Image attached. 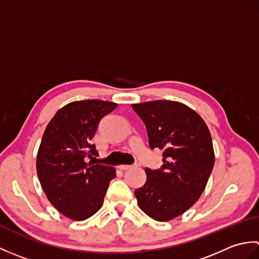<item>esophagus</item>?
Segmentation results:
<instances>
[{"instance_id": "esophagus-1", "label": "esophagus", "mask_w": 259, "mask_h": 259, "mask_svg": "<svg viewBox=\"0 0 259 259\" xmlns=\"http://www.w3.org/2000/svg\"><path fill=\"white\" fill-rule=\"evenodd\" d=\"M134 166H129V164H120L119 166V169L120 170H128L130 168H133Z\"/></svg>"}]
</instances>
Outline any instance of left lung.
<instances>
[{
    "instance_id": "obj_1",
    "label": "left lung",
    "mask_w": 259,
    "mask_h": 259,
    "mask_svg": "<svg viewBox=\"0 0 259 259\" xmlns=\"http://www.w3.org/2000/svg\"><path fill=\"white\" fill-rule=\"evenodd\" d=\"M131 107L144 121L151 149L163 150L161 169L146 168V184L136 189L140 209L157 222H169L195 205L214 163L205 121L186 104L155 100Z\"/></svg>"
}]
</instances>
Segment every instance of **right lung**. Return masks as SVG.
<instances>
[{"instance_id":"1","label":"right lung","mask_w":259,"mask_h":259,"mask_svg":"<svg viewBox=\"0 0 259 259\" xmlns=\"http://www.w3.org/2000/svg\"><path fill=\"white\" fill-rule=\"evenodd\" d=\"M117 103L82 100L58 110L48 123L36 156V172L43 191L59 212L82 222L101 208L115 169L87 162L97 156L91 145L99 121Z\"/></svg>"}]
</instances>
